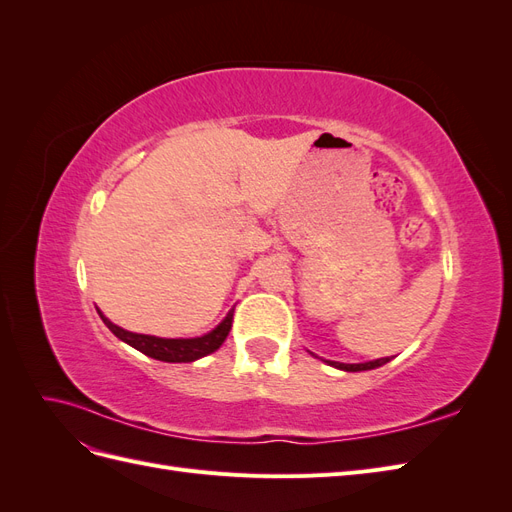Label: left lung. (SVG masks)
I'll return each mask as SVG.
<instances>
[{
	"label": "left lung",
	"mask_w": 512,
	"mask_h": 512,
	"mask_svg": "<svg viewBox=\"0 0 512 512\" xmlns=\"http://www.w3.org/2000/svg\"><path fill=\"white\" fill-rule=\"evenodd\" d=\"M391 359L389 356H386V359H376V361H367V363H335V361H331V365L333 367H337V369H344V371H367V369H376V367H382L384 363H389Z\"/></svg>",
	"instance_id": "1"
}]
</instances>
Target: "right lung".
Wrapping results in <instances>:
<instances>
[{"label": "right lung", "instance_id": "obj_1", "mask_svg": "<svg viewBox=\"0 0 512 512\" xmlns=\"http://www.w3.org/2000/svg\"><path fill=\"white\" fill-rule=\"evenodd\" d=\"M232 312H235V309H230V312L226 314V318L218 324V327H215L211 333H207L203 337L166 339V337L143 335V333H132V331L121 329V327H117V324L108 320L98 309L102 322L113 331V335H117L121 339V342H126L132 348H136L138 352H143V354L151 356V359L164 361V363H192V361L203 359V356L218 350L224 344V339L228 337V333H230Z\"/></svg>", "mask_w": 512, "mask_h": 512}]
</instances>
